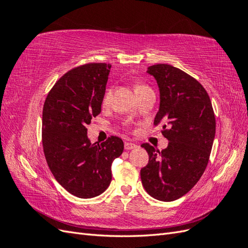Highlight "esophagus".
<instances>
[{
	"label": "esophagus",
	"instance_id": "obj_1",
	"mask_svg": "<svg viewBox=\"0 0 248 248\" xmlns=\"http://www.w3.org/2000/svg\"><path fill=\"white\" fill-rule=\"evenodd\" d=\"M124 147H125V149H126V150H131V149L137 148V145H136V144H133V142H125Z\"/></svg>",
	"mask_w": 248,
	"mask_h": 248
}]
</instances>
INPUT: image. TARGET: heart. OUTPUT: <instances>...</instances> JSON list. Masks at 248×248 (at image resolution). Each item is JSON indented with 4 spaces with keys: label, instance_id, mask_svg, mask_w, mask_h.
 Returning a JSON list of instances; mask_svg holds the SVG:
<instances>
[{
    "label": "heart",
    "instance_id": "b5f03b06",
    "mask_svg": "<svg viewBox=\"0 0 248 248\" xmlns=\"http://www.w3.org/2000/svg\"><path fill=\"white\" fill-rule=\"evenodd\" d=\"M145 89H149L146 85H139L136 87V92H140L141 91V90H145ZM111 94H112V90H111V87H108L106 89V91H104L103 93V96H102V101H101V104L103 108H107L109 102H110V98H111Z\"/></svg>",
    "mask_w": 248,
    "mask_h": 248
}]
</instances>
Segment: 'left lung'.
<instances>
[{"mask_svg":"<svg viewBox=\"0 0 248 248\" xmlns=\"http://www.w3.org/2000/svg\"><path fill=\"white\" fill-rule=\"evenodd\" d=\"M148 73L160 91L154 125L162 124L169 145L159 151L141 144L149 162L140 170V179L152 198L171 202L188 192L204 174L215 137V115L205 88L189 74L168 64L150 66Z\"/></svg>","mask_w":248,"mask_h":248,"instance_id":"1","label":"left lung"}]
</instances>
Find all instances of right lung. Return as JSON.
Segmentation results:
<instances>
[{
    "mask_svg": "<svg viewBox=\"0 0 248 248\" xmlns=\"http://www.w3.org/2000/svg\"><path fill=\"white\" fill-rule=\"evenodd\" d=\"M110 68L107 63L78 66L57 80L44 101L42 145L47 166L57 181L80 199L108 188L111 163L124 149L115 136L100 145L87 137V125L101 111Z\"/></svg>",
    "mask_w": 248,
    "mask_h": 248,
    "instance_id": "1",
    "label": "right lung"
}]
</instances>
